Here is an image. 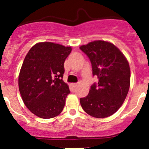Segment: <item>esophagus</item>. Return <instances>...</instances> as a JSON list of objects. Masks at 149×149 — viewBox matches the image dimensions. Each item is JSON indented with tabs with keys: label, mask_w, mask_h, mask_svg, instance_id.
Wrapping results in <instances>:
<instances>
[{
	"label": "esophagus",
	"mask_w": 149,
	"mask_h": 149,
	"mask_svg": "<svg viewBox=\"0 0 149 149\" xmlns=\"http://www.w3.org/2000/svg\"><path fill=\"white\" fill-rule=\"evenodd\" d=\"M77 85H78V84H72V86H73V88H76V87L77 86Z\"/></svg>",
	"instance_id": "34e87169"
}]
</instances>
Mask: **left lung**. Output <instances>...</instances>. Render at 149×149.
I'll use <instances>...</instances> for the list:
<instances>
[{
	"label": "left lung",
	"instance_id": "8db88e82",
	"mask_svg": "<svg viewBox=\"0 0 149 149\" xmlns=\"http://www.w3.org/2000/svg\"><path fill=\"white\" fill-rule=\"evenodd\" d=\"M91 63L93 76L99 79L86 97L80 99L82 108L97 118H107L119 109L128 93L130 69L123 52L112 43L96 40L80 47Z\"/></svg>",
	"mask_w": 149,
	"mask_h": 149
}]
</instances>
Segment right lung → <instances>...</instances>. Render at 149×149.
Returning <instances> with one entry per match:
<instances>
[{"instance_id": "obj_1", "label": "right lung", "mask_w": 149, "mask_h": 149, "mask_svg": "<svg viewBox=\"0 0 149 149\" xmlns=\"http://www.w3.org/2000/svg\"><path fill=\"white\" fill-rule=\"evenodd\" d=\"M71 47L39 42L26 54L19 75V88L26 107L43 119L58 116L70 90L63 81L64 62Z\"/></svg>"}]
</instances>
